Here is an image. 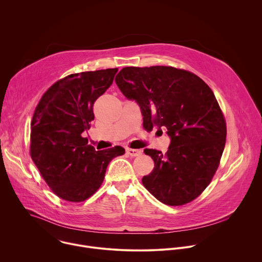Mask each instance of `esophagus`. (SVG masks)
Here are the masks:
<instances>
[{"label": "esophagus", "mask_w": 262, "mask_h": 262, "mask_svg": "<svg viewBox=\"0 0 262 262\" xmlns=\"http://www.w3.org/2000/svg\"><path fill=\"white\" fill-rule=\"evenodd\" d=\"M126 154H127L129 157H133V158H135V157H139V156L142 154V151L140 150V149H132V148H126Z\"/></svg>", "instance_id": "obj_1"}]
</instances>
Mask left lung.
<instances>
[{
	"label": "left lung",
	"mask_w": 262,
	"mask_h": 262,
	"mask_svg": "<svg viewBox=\"0 0 262 262\" xmlns=\"http://www.w3.org/2000/svg\"><path fill=\"white\" fill-rule=\"evenodd\" d=\"M115 82L140 106L144 126L167 128V154L145 149L155 162L142 178L145 188L167 205L197 198L215 173L226 143V122L211 89L196 74L168 66L124 67Z\"/></svg>",
	"instance_id": "left-lung-1"
}]
</instances>
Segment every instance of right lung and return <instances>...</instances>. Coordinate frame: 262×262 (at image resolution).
<instances>
[{
	"instance_id": "obj_1",
	"label": "right lung",
	"mask_w": 262,
	"mask_h": 262,
	"mask_svg": "<svg viewBox=\"0 0 262 262\" xmlns=\"http://www.w3.org/2000/svg\"><path fill=\"white\" fill-rule=\"evenodd\" d=\"M118 68L74 73L55 83L37 105L31 123V158L52 191L70 202L92 196L108 163L125 150L96 151L83 134L94 119L93 104L114 81Z\"/></svg>"
}]
</instances>
